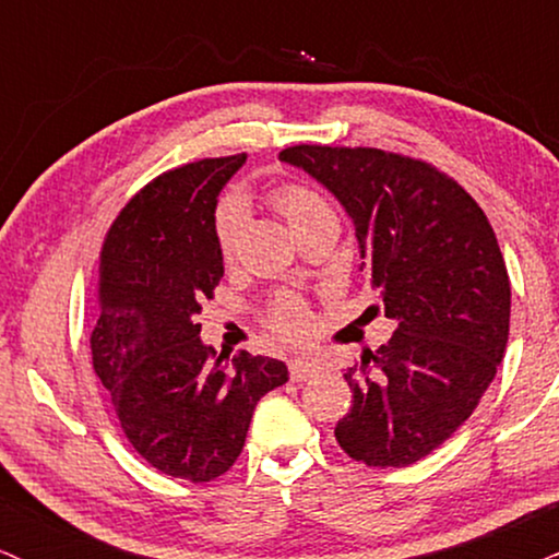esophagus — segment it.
<instances>
[{"instance_id":"obj_1","label":"esophagus","mask_w":559,"mask_h":559,"mask_svg":"<svg viewBox=\"0 0 559 559\" xmlns=\"http://www.w3.org/2000/svg\"><path fill=\"white\" fill-rule=\"evenodd\" d=\"M321 366L317 364V360L311 358H295L290 364V377L293 382H306V379H311L313 373H319Z\"/></svg>"}]
</instances>
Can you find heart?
Wrapping results in <instances>:
<instances>
[{"label": "heart", "mask_w": 559, "mask_h": 559, "mask_svg": "<svg viewBox=\"0 0 559 559\" xmlns=\"http://www.w3.org/2000/svg\"><path fill=\"white\" fill-rule=\"evenodd\" d=\"M272 201L287 219V225L293 227V233H298L317 216L332 212L330 203L321 199L317 190L300 186V182L280 186L272 193ZM242 222H246V209L238 199H225L219 203V209H216V238H219V248L225 255L233 253L238 246ZM272 324L285 337L298 340L311 332V313H308L304 300H298L295 295H280L272 304Z\"/></svg>", "instance_id": "heart-1"}]
</instances>
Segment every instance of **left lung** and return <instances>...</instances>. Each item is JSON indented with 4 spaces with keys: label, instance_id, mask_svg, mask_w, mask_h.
I'll list each match as a JSON object with an SVG mask.
<instances>
[{
    "label": "left lung",
    "instance_id": "1",
    "mask_svg": "<svg viewBox=\"0 0 559 559\" xmlns=\"http://www.w3.org/2000/svg\"><path fill=\"white\" fill-rule=\"evenodd\" d=\"M280 162L324 186L356 227L371 290L395 334L347 371L334 426L353 461L405 468L476 411L502 364L510 280L487 214L431 164L379 148L293 146Z\"/></svg>",
    "mask_w": 559,
    "mask_h": 559
}]
</instances>
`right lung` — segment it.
<instances>
[{"label": "right lung", "mask_w": 559, "mask_h": 559, "mask_svg": "<svg viewBox=\"0 0 559 559\" xmlns=\"http://www.w3.org/2000/svg\"><path fill=\"white\" fill-rule=\"evenodd\" d=\"M242 164L238 154L156 177L117 216L98 261V382L138 455L193 484L229 471L255 403L290 379L277 358H214L195 324L225 277L216 203Z\"/></svg>", "instance_id": "obj_1"}]
</instances>
